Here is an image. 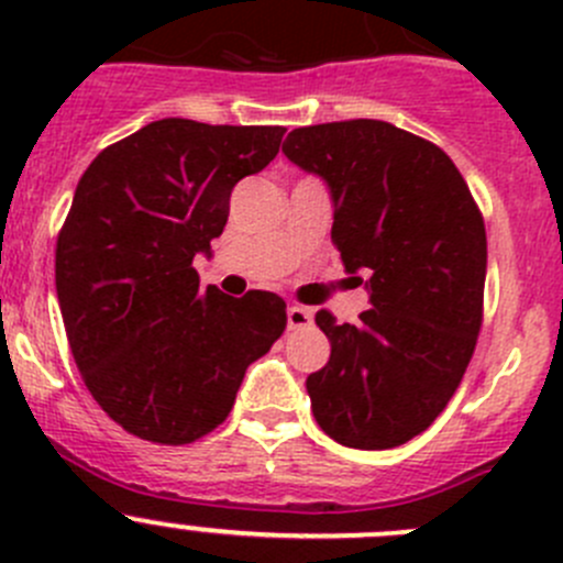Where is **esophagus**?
<instances>
[{
    "instance_id": "obj_1",
    "label": "esophagus",
    "mask_w": 563,
    "mask_h": 563,
    "mask_svg": "<svg viewBox=\"0 0 563 563\" xmlns=\"http://www.w3.org/2000/svg\"><path fill=\"white\" fill-rule=\"evenodd\" d=\"M286 321H288V329H305L313 323V316H310V310L299 308V305H291V308L286 310Z\"/></svg>"
}]
</instances>
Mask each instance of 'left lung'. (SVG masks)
Returning a JSON list of instances; mask_svg holds the SVG:
<instances>
[{"label": "left lung", "instance_id": "8db88e82", "mask_svg": "<svg viewBox=\"0 0 563 563\" xmlns=\"http://www.w3.org/2000/svg\"><path fill=\"white\" fill-rule=\"evenodd\" d=\"M283 155L332 198V240L365 272L371 310L316 323L332 354L308 387L316 422L351 450H391L433 424L474 354L487 236L455 163L382 119L297 128ZM362 283V277H356Z\"/></svg>", "mask_w": 563, "mask_h": 563}]
</instances>
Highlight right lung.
<instances>
[{"instance_id": "right-lung-1", "label": "right lung", "mask_w": 563, "mask_h": 563, "mask_svg": "<svg viewBox=\"0 0 563 563\" xmlns=\"http://www.w3.org/2000/svg\"><path fill=\"white\" fill-rule=\"evenodd\" d=\"M286 128L161 119L100 152L56 240L73 360L128 433L190 444L234 408L250 362L286 329L269 291L201 288L198 253L223 234L231 190L275 161Z\"/></svg>"}]
</instances>
